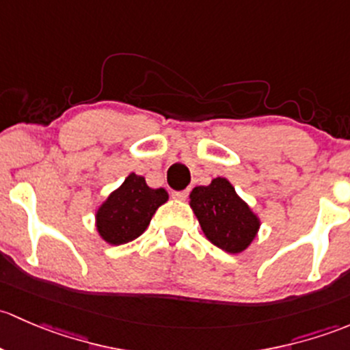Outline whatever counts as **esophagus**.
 <instances>
[{
	"mask_svg": "<svg viewBox=\"0 0 350 350\" xmlns=\"http://www.w3.org/2000/svg\"><path fill=\"white\" fill-rule=\"evenodd\" d=\"M174 196V199L176 200H185L187 197H189V190H182V192H174L172 193Z\"/></svg>",
	"mask_w": 350,
	"mask_h": 350,
	"instance_id": "obj_1",
	"label": "esophagus"
}]
</instances>
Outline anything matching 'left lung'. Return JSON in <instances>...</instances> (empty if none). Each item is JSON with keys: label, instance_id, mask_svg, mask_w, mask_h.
I'll list each match as a JSON object with an SVG mask.
<instances>
[{"label": "left lung", "instance_id": "1", "mask_svg": "<svg viewBox=\"0 0 350 350\" xmlns=\"http://www.w3.org/2000/svg\"><path fill=\"white\" fill-rule=\"evenodd\" d=\"M190 207L205 237L226 253H243L258 234V215L222 176L207 187H196L190 193Z\"/></svg>", "mask_w": 350, "mask_h": 350}]
</instances>
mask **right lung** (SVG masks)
<instances>
[{"instance_id":"obj_1","label":"right lung","mask_w":350,"mask_h":350,"mask_svg":"<svg viewBox=\"0 0 350 350\" xmlns=\"http://www.w3.org/2000/svg\"><path fill=\"white\" fill-rule=\"evenodd\" d=\"M167 200V190L151 189L145 176L129 174L97 208V232L113 246L129 243L145 232L157 208Z\"/></svg>"}]
</instances>
